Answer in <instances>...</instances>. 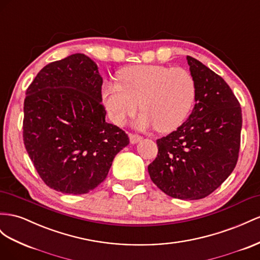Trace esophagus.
I'll return each mask as SVG.
<instances>
[{"mask_svg":"<svg viewBox=\"0 0 260 260\" xmlns=\"http://www.w3.org/2000/svg\"><path fill=\"white\" fill-rule=\"evenodd\" d=\"M129 138H130V142H131L132 144L138 143L139 141H141V140H142V137H141V136H139V135H133V133H130V135H129Z\"/></svg>","mask_w":260,"mask_h":260,"instance_id":"1","label":"esophagus"}]
</instances>
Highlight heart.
<instances>
[{
  "label": "heart",
  "instance_id": "obj_1",
  "mask_svg": "<svg viewBox=\"0 0 260 260\" xmlns=\"http://www.w3.org/2000/svg\"><path fill=\"white\" fill-rule=\"evenodd\" d=\"M119 85L104 84L102 97L113 121L122 125L143 111L138 127L154 125L166 133L177 129L190 113L196 100V82L187 70L164 66H132L118 73Z\"/></svg>",
  "mask_w": 260,
  "mask_h": 260
}]
</instances>
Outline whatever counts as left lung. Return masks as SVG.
I'll list each match as a JSON object with an SVG mask.
<instances>
[{"instance_id":"left-lung-1","label":"left lung","mask_w":260,"mask_h":260,"mask_svg":"<svg viewBox=\"0 0 260 260\" xmlns=\"http://www.w3.org/2000/svg\"><path fill=\"white\" fill-rule=\"evenodd\" d=\"M187 62L197 88L192 113L176 131L157 140V157L147 171L166 194L197 200L213 192L235 168L242 109L220 75L189 55Z\"/></svg>"}]
</instances>
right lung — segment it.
Here are the masks:
<instances>
[{
  "instance_id": "add662e5",
  "label": "right lung",
  "mask_w": 260,
  "mask_h": 260,
  "mask_svg": "<svg viewBox=\"0 0 260 260\" xmlns=\"http://www.w3.org/2000/svg\"><path fill=\"white\" fill-rule=\"evenodd\" d=\"M102 85L96 63L75 53L41 69L26 90L24 144L39 176L54 190H93L129 144L123 130L105 120Z\"/></svg>"
}]
</instances>
